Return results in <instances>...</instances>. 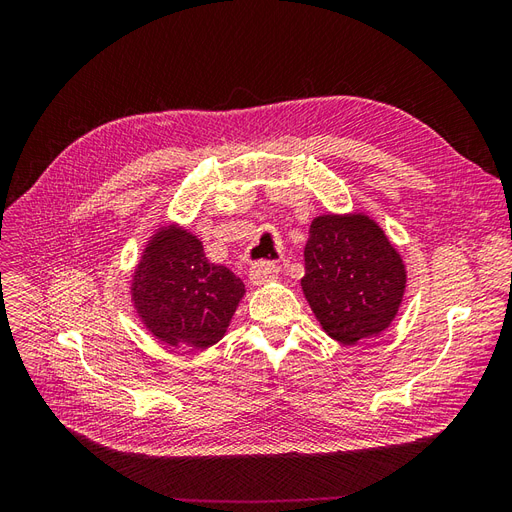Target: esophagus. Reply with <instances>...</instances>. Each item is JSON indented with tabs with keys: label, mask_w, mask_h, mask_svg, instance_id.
<instances>
[{
	"label": "esophagus",
	"mask_w": 512,
	"mask_h": 512,
	"mask_svg": "<svg viewBox=\"0 0 512 512\" xmlns=\"http://www.w3.org/2000/svg\"><path fill=\"white\" fill-rule=\"evenodd\" d=\"M277 269L271 262H256V265L250 269V282L252 286H262L267 282H273L277 277Z\"/></svg>",
	"instance_id": "esophagus-1"
}]
</instances>
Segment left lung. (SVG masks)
<instances>
[{
  "label": "left lung",
  "instance_id": "1",
  "mask_svg": "<svg viewBox=\"0 0 512 512\" xmlns=\"http://www.w3.org/2000/svg\"><path fill=\"white\" fill-rule=\"evenodd\" d=\"M301 288L322 331L354 346L378 337L399 314L406 262L367 213H322L309 224Z\"/></svg>",
  "mask_w": 512,
  "mask_h": 512
}]
</instances>
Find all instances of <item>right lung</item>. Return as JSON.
Wrapping results in <instances>:
<instances>
[{
	"label": "right lung",
	"instance_id": "right-lung-1",
	"mask_svg": "<svg viewBox=\"0 0 512 512\" xmlns=\"http://www.w3.org/2000/svg\"><path fill=\"white\" fill-rule=\"evenodd\" d=\"M130 294L138 320L160 344L207 350L226 335L245 286L207 260L194 232L173 222L151 232Z\"/></svg>",
	"mask_w": 512,
	"mask_h": 512
}]
</instances>
